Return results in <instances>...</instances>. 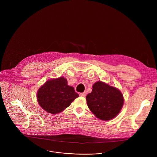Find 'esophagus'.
Wrapping results in <instances>:
<instances>
[{
    "label": "esophagus",
    "mask_w": 157,
    "mask_h": 157,
    "mask_svg": "<svg viewBox=\"0 0 157 157\" xmlns=\"http://www.w3.org/2000/svg\"><path fill=\"white\" fill-rule=\"evenodd\" d=\"M79 96H82V97H85L86 96V92H84V93H81L79 94Z\"/></svg>",
    "instance_id": "1"
}]
</instances>
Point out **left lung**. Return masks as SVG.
Masks as SVG:
<instances>
[{
	"label": "left lung",
	"instance_id": "1",
	"mask_svg": "<svg viewBox=\"0 0 157 157\" xmlns=\"http://www.w3.org/2000/svg\"><path fill=\"white\" fill-rule=\"evenodd\" d=\"M86 98L89 109L102 121H110L116 117L124 101L120 90L102 81L94 84L92 92Z\"/></svg>",
	"mask_w": 157,
	"mask_h": 157
}]
</instances>
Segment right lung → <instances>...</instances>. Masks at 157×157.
<instances>
[{
    "mask_svg": "<svg viewBox=\"0 0 157 157\" xmlns=\"http://www.w3.org/2000/svg\"><path fill=\"white\" fill-rule=\"evenodd\" d=\"M64 77L49 79L37 92L39 105L47 113L56 114L70 105L79 95L74 87L68 85Z\"/></svg>",
    "mask_w": 157,
    "mask_h": 157,
    "instance_id": "1",
    "label": "right lung"
}]
</instances>
